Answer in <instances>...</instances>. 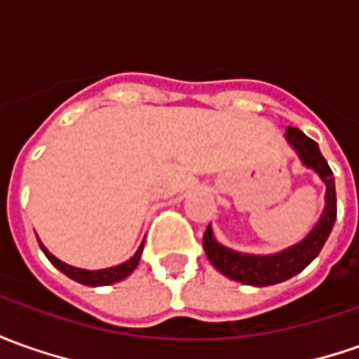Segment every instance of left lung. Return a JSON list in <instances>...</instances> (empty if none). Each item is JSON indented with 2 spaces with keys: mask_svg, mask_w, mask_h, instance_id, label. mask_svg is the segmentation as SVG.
<instances>
[{
  "mask_svg": "<svg viewBox=\"0 0 359 359\" xmlns=\"http://www.w3.org/2000/svg\"><path fill=\"white\" fill-rule=\"evenodd\" d=\"M285 139L297 151L302 165L318 172V177L326 184V196H324L326 206H324L320 220L316 222V226L304 240L271 255H250V253L230 250L216 241L212 228L208 226L202 238V245L208 259L222 275L243 285L267 287V285H277L299 275L320 253L336 222V189H334L332 170L323 157L318 143L306 137L301 129L297 128H287Z\"/></svg>",
  "mask_w": 359,
  "mask_h": 359,
  "instance_id": "1",
  "label": "left lung"
}]
</instances>
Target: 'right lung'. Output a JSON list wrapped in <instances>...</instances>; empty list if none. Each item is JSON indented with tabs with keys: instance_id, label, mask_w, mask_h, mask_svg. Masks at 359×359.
<instances>
[{
	"instance_id": "right-lung-1",
	"label": "right lung",
	"mask_w": 359,
	"mask_h": 359,
	"mask_svg": "<svg viewBox=\"0 0 359 359\" xmlns=\"http://www.w3.org/2000/svg\"><path fill=\"white\" fill-rule=\"evenodd\" d=\"M39 245H41L43 253L48 257V262L53 263L58 271H62L67 277L74 279L76 283H82V285H88V287H104V285H111V283L123 281L126 277H129L131 273L135 271V267L139 265V259H141V253H143V243H141V245H139V250L135 251V255H133L131 259H128L126 263L116 265V267H108V269L88 271V269L72 267V265H68V263L57 259V257H55V255H53V253L46 250L43 243H41V240H39Z\"/></svg>"
}]
</instances>
